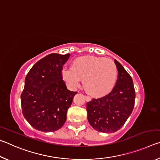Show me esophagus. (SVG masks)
I'll use <instances>...</instances> for the list:
<instances>
[{"mask_svg":"<svg viewBox=\"0 0 160 160\" xmlns=\"http://www.w3.org/2000/svg\"><path fill=\"white\" fill-rule=\"evenodd\" d=\"M85 99H86L87 102H90V100H91V97H89L88 95H85Z\"/></svg>","mask_w":160,"mask_h":160,"instance_id":"obj_1","label":"esophagus"}]
</instances>
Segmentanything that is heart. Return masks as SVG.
<instances>
[{
    "instance_id": "1",
    "label": "heart",
    "mask_w": 160,
    "mask_h": 160,
    "mask_svg": "<svg viewBox=\"0 0 160 160\" xmlns=\"http://www.w3.org/2000/svg\"><path fill=\"white\" fill-rule=\"evenodd\" d=\"M61 75L72 90L83 80L84 88L94 97L106 95L113 90L117 78V68L112 61L96 56H82L72 61L70 68H63Z\"/></svg>"
}]
</instances>
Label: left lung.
Masks as SVG:
<instances>
[{
    "label": "left lung",
    "mask_w": 160,
    "mask_h": 160,
    "mask_svg": "<svg viewBox=\"0 0 160 160\" xmlns=\"http://www.w3.org/2000/svg\"><path fill=\"white\" fill-rule=\"evenodd\" d=\"M118 75L109 94L87 103L89 123L96 131L111 133L126 123L133 109L135 92L132 78L118 61L114 60Z\"/></svg>",
    "instance_id": "8db88e82"
}]
</instances>
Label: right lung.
Here are the masks:
<instances>
[{
    "label": "right lung",
    "mask_w": 160,
    "mask_h": 160,
    "mask_svg": "<svg viewBox=\"0 0 160 160\" xmlns=\"http://www.w3.org/2000/svg\"><path fill=\"white\" fill-rule=\"evenodd\" d=\"M70 53L48 54L37 61L27 75L21 94L24 117L38 131L53 132L63 127L77 92L67 89L61 75Z\"/></svg>",
    "instance_id": "add662e5"
}]
</instances>
